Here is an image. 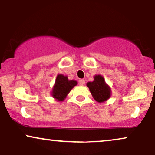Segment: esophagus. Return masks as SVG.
Here are the masks:
<instances>
[{
    "label": "esophagus",
    "mask_w": 155,
    "mask_h": 155,
    "mask_svg": "<svg viewBox=\"0 0 155 155\" xmlns=\"http://www.w3.org/2000/svg\"><path fill=\"white\" fill-rule=\"evenodd\" d=\"M84 84H85V81H84V80L82 79V80H79V84H80V85L83 86Z\"/></svg>",
    "instance_id": "obj_1"
}]
</instances>
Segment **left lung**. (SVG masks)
<instances>
[{
  "instance_id": "1",
  "label": "left lung",
  "mask_w": 155,
  "mask_h": 155,
  "mask_svg": "<svg viewBox=\"0 0 155 155\" xmlns=\"http://www.w3.org/2000/svg\"><path fill=\"white\" fill-rule=\"evenodd\" d=\"M87 85L90 89L93 98L99 103L107 100L111 96V90L105 83L102 76L96 75L94 81L88 82Z\"/></svg>"
}]
</instances>
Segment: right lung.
Instances as JSON below:
<instances>
[{
  "label": "right lung",
  "mask_w": 155,
  "mask_h": 155,
  "mask_svg": "<svg viewBox=\"0 0 155 155\" xmlns=\"http://www.w3.org/2000/svg\"><path fill=\"white\" fill-rule=\"evenodd\" d=\"M77 84L75 80H68L66 76L58 75L56 78V84L53 89L52 95L58 101H63L72 89Z\"/></svg>",
  "instance_id": "obj_1"
}]
</instances>
